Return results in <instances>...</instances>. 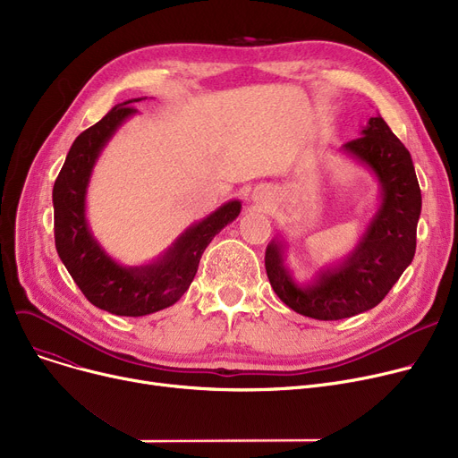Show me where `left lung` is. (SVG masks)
Segmentation results:
<instances>
[{"label": "left lung", "mask_w": 458, "mask_h": 458, "mask_svg": "<svg viewBox=\"0 0 458 458\" xmlns=\"http://www.w3.org/2000/svg\"><path fill=\"white\" fill-rule=\"evenodd\" d=\"M360 135L345 142L342 152L375 174L380 204L354 250L308 284H299L285 267L282 237H275L266 250L275 293L311 319L338 321L375 308L414 259L421 191L411 152L380 114L371 116Z\"/></svg>", "instance_id": "obj_1"}]
</instances>
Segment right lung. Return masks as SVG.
<instances>
[{"label": "right lung", "mask_w": 458, "mask_h": 458, "mask_svg": "<svg viewBox=\"0 0 458 458\" xmlns=\"http://www.w3.org/2000/svg\"><path fill=\"white\" fill-rule=\"evenodd\" d=\"M128 100L114 106L100 123L78 135L54 185L55 247L66 271L96 308L114 316L140 318L173 306L189 290L200 258L211 239L242 211L230 200L206 219L189 226L157 259L126 267L96 242L85 215L87 187L92 168L109 139L137 113Z\"/></svg>", "instance_id": "1"}]
</instances>
